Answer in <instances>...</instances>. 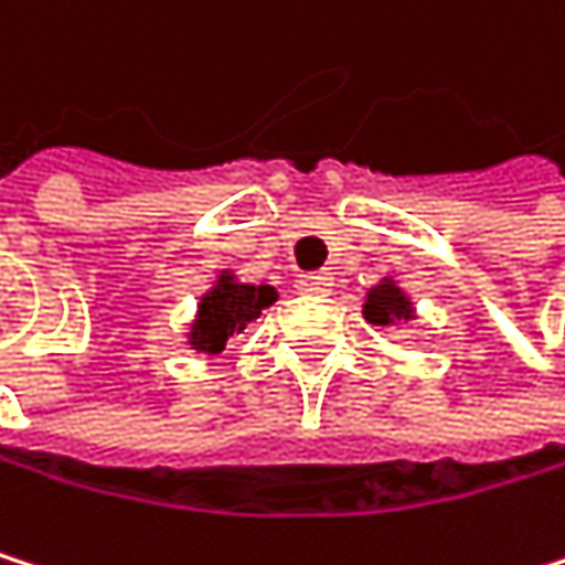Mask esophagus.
<instances>
[{
	"label": "esophagus",
	"instance_id": "obj_1",
	"mask_svg": "<svg viewBox=\"0 0 565 565\" xmlns=\"http://www.w3.org/2000/svg\"><path fill=\"white\" fill-rule=\"evenodd\" d=\"M331 288H334V277L328 270H311L298 277V291L305 295H331Z\"/></svg>",
	"mask_w": 565,
	"mask_h": 565
}]
</instances>
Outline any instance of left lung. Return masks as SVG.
Wrapping results in <instances>:
<instances>
[{"label": "left lung", "instance_id": "8db88e82", "mask_svg": "<svg viewBox=\"0 0 565 565\" xmlns=\"http://www.w3.org/2000/svg\"><path fill=\"white\" fill-rule=\"evenodd\" d=\"M361 315H365L369 324H398V321H415V305L412 298L398 288L395 277H382L375 288H369L365 305H361Z\"/></svg>", "mask_w": 565, "mask_h": 565}]
</instances>
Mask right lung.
I'll list each match as a JSON object with an SVG mask.
<instances>
[{"label": "right lung", "instance_id": "right-lung-1", "mask_svg": "<svg viewBox=\"0 0 565 565\" xmlns=\"http://www.w3.org/2000/svg\"><path fill=\"white\" fill-rule=\"evenodd\" d=\"M274 301H277V291L270 285H244V280H237L234 270H221L214 288L204 291L196 301V315L190 321L186 344L193 351L217 354V351H224L231 334H241Z\"/></svg>", "mask_w": 565, "mask_h": 565}]
</instances>
